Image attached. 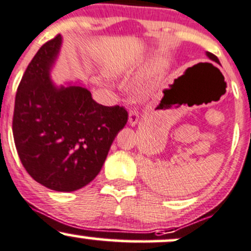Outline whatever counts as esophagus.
Returning <instances> with one entry per match:
<instances>
[{"label":"esophagus","mask_w":251,"mask_h":251,"mask_svg":"<svg viewBox=\"0 0 251 251\" xmlns=\"http://www.w3.org/2000/svg\"><path fill=\"white\" fill-rule=\"evenodd\" d=\"M139 119V113L136 109H132L130 111V114H128V125L134 126L137 123H138Z\"/></svg>","instance_id":"1"}]
</instances>
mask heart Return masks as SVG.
Masks as SVG:
<instances>
[{
  "instance_id": "heart-1",
  "label": "heart",
  "mask_w": 251,
  "mask_h": 251,
  "mask_svg": "<svg viewBox=\"0 0 251 251\" xmlns=\"http://www.w3.org/2000/svg\"><path fill=\"white\" fill-rule=\"evenodd\" d=\"M152 88H153V79L149 78L147 81H143L137 84L136 93L140 96H147L152 92Z\"/></svg>"
}]
</instances>
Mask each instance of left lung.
Listing matches in <instances>:
<instances>
[{
    "label": "left lung",
    "instance_id": "1",
    "mask_svg": "<svg viewBox=\"0 0 251 251\" xmlns=\"http://www.w3.org/2000/svg\"><path fill=\"white\" fill-rule=\"evenodd\" d=\"M206 54H207V57L210 59H212V60H214V62H217V63H219V59L217 58V56H214L213 53H210V52H206Z\"/></svg>",
    "mask_w": 251,
    "mask_h": 251
}]
</instances>
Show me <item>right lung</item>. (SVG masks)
<instances>
[{
	"instance_id": "obj_1",
	"label": "right lung",
	"mask_w": 251,
	"mask_h": 251,
	"mask_svg": "<svg viewBox=\"0 0 251 251\" xmlns=\"http://www.w3.org/2000/svg\"><path fill=\"white\" fill-rule=\"evenodd\" d=\"M60 45V34L44 44L25 71L15 96L13 136L21 163L37 182L74 192L100 173L128 113L118 104L98 103L84 87L52 83L50 71Z\"/></svg>"
}]
</instances>
